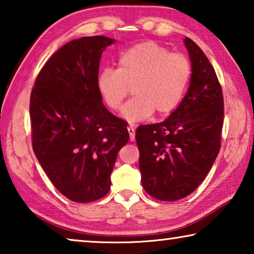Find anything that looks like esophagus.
I'll list each match as a JSON object with an SVG mask.
<instances>
[{"label": "esophagus", "instance_id": "1", "mask_svg": "<svg viewBox=\"0 0 254 254\" xmlns=\"http://www.w3.org/2000/svg\"><path fill=\"white\" fill-rule=\"evenodd\" d=\"M127 132H128V134H130V140L134 141L135 140V130H134V127H133V126L127 127Z\"/></svg>", "mask_w": 254, "mask_h": 254}]
</instances>
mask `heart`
Returning a JSON list of instances; mask_svg holds the SVG:
<instances>
[{"label": "heart", "instance_id": "b5f03b06", "mask_svg": "<svg viewBox=\"0 0 254 254\" xmlns=\"http://www.w3.org/2000/svg\"><path fill=\"white\" fill-rule=\"evenodd\" d=\"M191 64L186 56L170 51L153 41L131 47L120 56L118 69L106 68L97 77L98 93L110 109L121 107L132 87L134 97L122 107L128 123L173 112L184 98L191 78Z\"/></svg>", "mask_w": 254, "mask_h": 254}]
</instances>
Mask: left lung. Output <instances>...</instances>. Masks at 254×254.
Returning a JSON list of instances; mask_svg holds the SVG:
<instances>
[{
    "label": "left lung",
    "instance_id": "8db88e82",
    "mask_svg": "<svg viewBox=\"0 0 254 254\" xmlns=\"http://www.w3.org/2000/svg\"><path fill=\"white\" fill-rule=\"evenodd\" d=\"M191 62L190 85L166 121L135 132L144 190L158 200L191 194L212 168L221 149L224 101L212 64L198 46L185 38Z\"/></svg>",
    "mask_w": 254,
    "mask_h": 254
}]
</instances>
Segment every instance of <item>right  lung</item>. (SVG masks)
<instances>
[{"label": "right lung", "mask_w": 254, "mask_h": 254, "mask_svg": "<svg viewBox=\"0 0 254 254\" xmlns=\"http://www.w3.org/2000/svg\"><path fill=\"white\" fill-rule=\"evenodd\" d=\"M114 39L83 37L51 56L30 97L33 152L54 186L77 203L104 197L118 152L128 141L123 120L97 89L100 60Z\"/></svg>", "instance_id": "obj_1"}]
</instances>
